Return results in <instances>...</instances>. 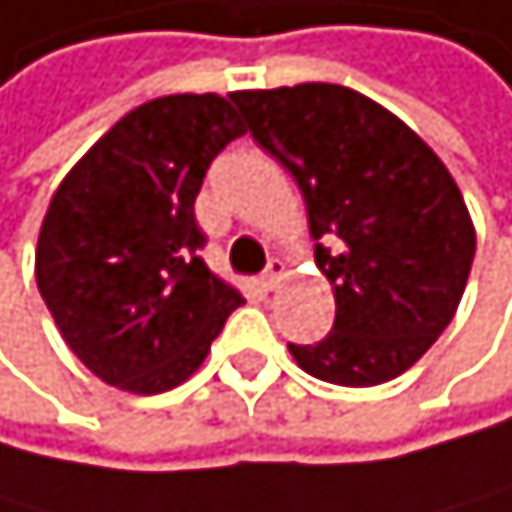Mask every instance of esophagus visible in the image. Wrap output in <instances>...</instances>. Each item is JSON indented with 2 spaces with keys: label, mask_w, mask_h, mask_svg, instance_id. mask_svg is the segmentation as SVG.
I'll return each mask as SVG.
<instances>
[{
  "label": "esophagus",
  "mask_w": 512,
  "mask_h": 512,
  "mask_svg": "<svg viewBox=\"0 0 512 512\" xmlns=\"http://www.w3.org/2000/svg\"><path fill=\"white\" fill-rule=\"evenodd\" d=\"M280 277H283V261H280V258H270V261H267V270H264L261 280H258V283H261V290H264V293L277 290Z\"/></svg>",
  "instance_id": "esophagus-1"
}]
</instances>
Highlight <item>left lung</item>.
Instances as JSON below:
<instances>
[{
	"label": "left lung",
	"mask_w": 512,
	"mask_h": 512,
	"mask_svg": "<svg viewBox=\"0 0 512 512\" xmlns=\"http://www.w3.org/2000/svg\"><path fill=\"white\" fill-rule=\"evenodd\" d=\"M264 152L296 178L334 325L290 344L309 376L379 385L446 331L475 258V226L436 152L382 104L306 82L229 95Z\"/></svg>",
	"instance_id": "1"
}]
</instances>
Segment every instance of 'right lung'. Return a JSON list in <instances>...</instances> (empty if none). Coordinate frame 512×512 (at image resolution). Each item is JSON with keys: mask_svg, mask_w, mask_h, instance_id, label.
<instances>
[{"mask_svg": "<svg viewBox=\"0 0 512 512\" xmlns=\"http://www.w3.org/2000/svg\"><path fill=\"white\" fill-rule=\"evenodd\" d=\"M245 133L219 95H165L120 117L50 200L37 290L69 350L107 385L159 395L210 353L242 293L203 264L194 200Z\"/></svg>", "mask_w": 512, "mask_h": 512, "instance_id": "right-lung-1", "label": "right lung"}]
</instances>
